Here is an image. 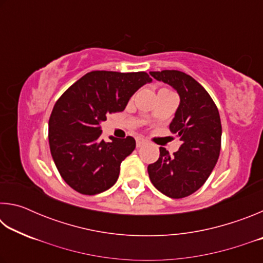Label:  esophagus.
<instances>
[{"label": "esophagus", "mask_w": 263, "mask_h": 263, "mask_svg": "<svg viewBox=\"0 0 263 263\" xmlns=\"http://www.w3.org/2000/svg\"><path fill=\"white\" fill-rule=\"evenodd\" d=\"M136 141H137V147H140V146L145 145L146 142H147V140H146L145 138H142V137H137Z\"/></svg>", "instance_id": "obj_1"}]
</instances>
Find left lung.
I'll return each instance as SVG.
<instances>
[{
  "instance_id": "obj_1",
  "label": "left lung",
  "mask_w": 263,
  "mask_h": 263,
  "mask_svg": "<svg viewBox=\"0 0 263 263\" xmlns=\"http://www.w3.org/2000/svg\"><path fill=\"white\" fill-rule=\"evenodd\" d=\"M149 74L171 86L180 96V104L169 128L182 141L173 155L160 147L158 161L147 167L149 180L168 197H186L205 183L219 158V112L208 91L190 75L180 70Z\"/></svg>"
}]
</instances>
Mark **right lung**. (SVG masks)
Masks as SVG:
<instances>
[{
    "mask_svg": "<svg viewBox=\"0 0 263 263\" xmlns=\"http://www.w3.org/2000/svg\"><path fill=\"white\" fill-rule=\"evenodd\" d=\"M152 79L145 72L95 70L70 86L57 101L48 122L51 154L64 181L83 195L111 188L121 163L136 148L135 138L101 139L106 115L123 111L133 94Z\"/></svg>",
    "mask_w": 263,
    "mask_h": 263,
    "instance_id": "obj_1",
    "label": "right lung"
}]
</instances>
